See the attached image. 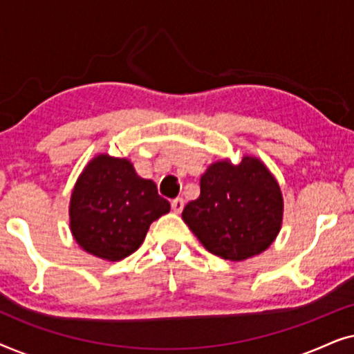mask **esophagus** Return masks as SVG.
<instances>
[{"instance_id": "obj_1", "label": "esophagus", "mask_w": 354, "mask_h": 354, "mask_svg": "<svg viewBox=\"0 0 354 354\" xmlns=\"http://www.w3.org/2000/svg\"><path fill=\"white\" fill-rule=\"evenodd\" d=\"M183 205H185V201H183L182 198H176V200H172V203H171L172 211L177 212V214H180L182 209H183Z\"/></svg>"}]
</instances>
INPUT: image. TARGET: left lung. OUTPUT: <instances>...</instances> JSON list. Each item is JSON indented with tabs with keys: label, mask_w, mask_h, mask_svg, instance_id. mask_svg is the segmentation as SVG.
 <instances>
[{
	"label": "left lung",
	"mask_w": 354,
	"mask_h": 354,
	"mask_svg": "<svg viewBox=\"0 0 354 354\" xmlns=\"http://www.w3.org/2000/svg\"><path fill=\"white\" fill-rule=\"evenodd\" d=\"M201 193L183 207L182 219L209 253L229 261L261 254L277 239L283 198L268 166L245 154L212 162L200 178Z\"/></svg>",
	"instance_id": "left-lung-1"
}]
</instances>
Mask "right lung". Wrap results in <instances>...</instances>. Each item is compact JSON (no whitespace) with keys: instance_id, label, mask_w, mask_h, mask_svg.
Instances as JSON below:
<instances>
[{"instance_id":"1","label":"right lung","mask_w":354,"mask_h":354,"mask_svg":"<svg viewBox=\"0 0 354 354\" xmlns=\"http://www.w3.org/2000/svg\"><path fill=\"white\" fill-rule=\"evenodd\" d=\"M169 211L156 183L140 177L127 158L98 154L72 190L69 227L86 253L120 261L140 248L151 222Z\"/></svg>"}]
</instances>
